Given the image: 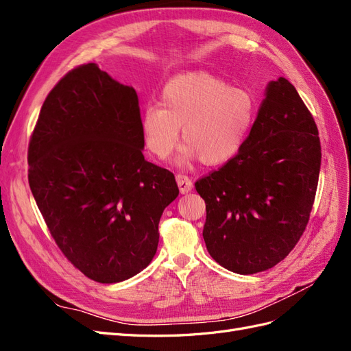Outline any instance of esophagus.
Wrapping results in <instances>:
<instances>
[{
  "label": "esophagus",
  "instance_id": "34e87169",
  "mask_svg": "<svg viewBox=\"0 0 351 351\" xmlns=\"http://www.w3.org/2000/svg\"><path fill=\"white\" fill-rule=\"evenodd\" d=\"M176 182H177V184H178L180 192H182L183 195H184V193H189L190 190H192V187H193L192 180H190V178H189L187 176H184V174H177V176H176Z\"/></svg>",
  "mask_w": 351,
  "mask_h": 351
}]
</instances>
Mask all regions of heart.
<instances>
[{
  "mask_svg": "<svg viewBox=\"0 0 351 351\" xmlns=\"http://www.w3.org/2000/svg\"><path fill=\"white\" fill-rule=\"evenodd\" d=\"M256 119V102L246 89L205 71H190L168 80L158 105L142 111L141 129L147 149L164 159L174 151L178 129L186 143L178 161L199 158L221 165L237 156Z\"/></svg>",
  "mask_w": 351,
  "mask_h": 351,
  "instance_id": "heart-1",
  "label": "heart"
}]
</instances>
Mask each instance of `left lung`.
I'll list each match as a JSON object with an SVG mask.
<instances>
[{"label": "left lung", "mask_w": 351, "mask_h": 351, "mask_svg": "<svg viewBox=\"0 0 351 351\" xmlns=\"http://www.w3.org/2000/svg\"><path fill=\"white\" fill-rule=\"evenodd\" d=\"M321 142L293 84L269 82L243 149L195 187L206 204L204 240L226 269L267 271L289 254L309 222Z\"/></svg>", "instance_id": "obj_1"}]
</instances>
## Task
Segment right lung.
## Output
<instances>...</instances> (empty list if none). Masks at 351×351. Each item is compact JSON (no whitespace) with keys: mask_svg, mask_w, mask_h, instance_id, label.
Instances as JSON below:
<instances>
[{"mask_svg":"<svg viewBox=\"0 0 351 351\" xmlns=\"http://www.w3.org/2000/svg\"><path fill=\"white\" fill-rule=\"evenodd\" d=\"M139 98L95 62L69 71L42 105L29 186L52 239L88 278L133 277L156 253L174 174L147 162Z\"/></svg>","mask_w":351,"mask_h":351,"instance_id":"obj_1","label":"right lung"}]
</instances>
